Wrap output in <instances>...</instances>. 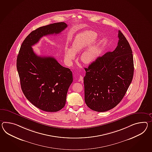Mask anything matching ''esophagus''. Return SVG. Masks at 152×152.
I'll return each mask as SVG.
<instances>
[{
  "instance_id": "1",
  "label": "esophagus",
  "mask_w": 152,
  "mask_h": 152,
  "mask_svg": "<svg viewBox=\"0 0 152 152\" xmlns=\"http://www.w3.org/2000/svg\"><path fill=\"white\" fill-rule=\"evenodd\" d=\"M78 81H83V77L82 76H80L79 78H78Z\"/></svg>"
}]
</instances>
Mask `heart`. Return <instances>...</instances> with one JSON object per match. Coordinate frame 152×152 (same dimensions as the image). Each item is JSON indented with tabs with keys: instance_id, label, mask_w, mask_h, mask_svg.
<instances>
[{
	"instance_id": "b5f03b06",
	"label": "heart",
	"mask_w": 152,
	"mask_h": 152,
	"mask_svg": "<svg viewBox=\"0 0 152 152\" xmlns=\"http://www.w3.org/2000/svg\"><path fill=\"white\" fill-rule=\"evenodd\" d=\"M97 38V34L91 31H87L78 34L71 45V48H66L65 59L68 65H71L75 59V54L81 52L86 48L80 56V60L85 64L93 63L100 53V46L98 43L92 44Z\"/></svg>"
}]
</instances>
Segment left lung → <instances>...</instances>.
Returning a JSON list of instances; mask_svg holds the SVG:
<instances>
[{
  "label": "left lung",
  "mask_w": 152,
  "mask_h": 152,
  "mask_svg": "<svg viewBox=\"0 0 152 152\" xmlns=\"http://www.w3.org/2000/svg\"><path fill=\"white\" fill-rule=\"evenodd\" d=\"M118 46L85 68V100L93 110L104 112L115 107L125 95L133 78L132 51L118 31Z\"/></svg>",
  "instance_id": "8db88e82"
}]
</instances>
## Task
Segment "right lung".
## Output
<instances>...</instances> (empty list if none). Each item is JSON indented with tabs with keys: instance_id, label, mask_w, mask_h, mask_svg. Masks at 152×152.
<instances>
[{
	"instance_id": "1",
	"label": "right lung",
	"mask_w": 152,
	"mask_h": 152,
	"mask_svg": "<svg viewBox=\"0 0 152 152\" xmlns=\"http://www.w3.org/2000/svg\"><path fill=\"white\" fill-rule=\"evenodd\" d=\"M67 27L57 22L39 27L22 42L16 60L20 85L26 98L43 111L56 112L64 107L68 89L73 81L72 72L52 56H40L32 47L41 38L61 32Z\"/></svg>"
}]
</instances>
